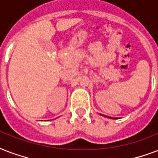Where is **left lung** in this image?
Segmentation results:
<instances>
[{
	"instance_id": "8db88e82",
	"label": "left lung",
	"mask_w": 158,
	"mask_h": 158,
	"mask_svg": "<svg viewBox=\"0 0 158 158\" xmlns=\"http://www.w3.org/2000/svg\"><path fill=\"white\" fill-rule=\"evenodd\" d=\"M104 116H106V115H104ZM108 118H110V117H108ZM110 118H111V117H110Z\"/></svg>"
}]
</instances>
